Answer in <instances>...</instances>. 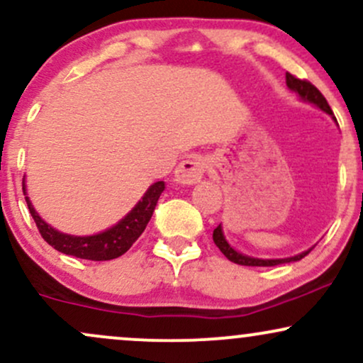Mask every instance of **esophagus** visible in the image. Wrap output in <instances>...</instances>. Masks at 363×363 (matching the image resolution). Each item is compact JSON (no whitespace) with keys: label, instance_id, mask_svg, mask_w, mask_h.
<instances>
[{"label":"esophagus","instance_id":"34e87169","mask_svg":"<svg viewBox=\"0 0 363 363\" xmlns=\"http://www.w3.org/2000/svg\"><path fill=\"white\" fill-rule=\"evenodd\" d=\"M206 169H208V164L203 157L199 155L187 157L186 160H182L181 164L177 165L176 174H174V181L182 186H193L196 182L201 181V177L205 176Z\"/></svg>","mask_w":363,"mask_h":363}]
</instances>
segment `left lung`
<instances>
[{
	"label": "left lung",
	"instance_id": "8db88e82",
	"mask_svg": "<svg viewBox=\"0 0 363 363\" xmlns=\"http://www.w3.org/2000/svg\"><path fill=\"white\" fill-rule=\"evenodd\" d=\"M286 86H289V89L294 91V94H297L301 101L307 102V104H312V106H315V107H319L320 111H324L328 116H331V119L335 121L336 124H338V121H336L335 114H333L331 107H329L328 101L324 99V95L320 94V91L315 89L314 85H312V83H309L307 80H298V78H295L294 74L286 73ZM213 240H215L216 247H218L220 251L223 252V256L227 257L228 261L235 262V264H242V266H278V264H285V262L301 261L302 257H306L307 254L312 251V247H311V249H307V251L297 254V256L281 257V259H261V257L247 256V254L235 251V249L227 242V239H225V235H223L222 223H220L218 227H216L213 230Z\"/></svg>",
	"mask_w": 363,
	"mask_h": 363
}]
</instances>
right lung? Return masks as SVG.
I'll return each instance as SVG.
<instances>
[{"mask_svg": "<svg viewBox=\"0 0 363 363\" xmlns=\"http://www.w3.org/2000/svg\"><path fill=\"white\" fill-rule=\"evenodd\" d=\"M22 186L28 211H30L32 218H34L37 228H39L40 235H43L45 242L62 254L89 261H109L123 256L136 242V239L143 234L150 218H152L153 210H155L158 198H160V194L165 189L164 181L153 182L147 189V193L141 196V199L136 203L135 208L124 218H121L118 223L107 228V230L99 232V234L94 235H69L65 234V232L56 230V228L40 218V215L37 213L34 205H32L30 198L27 196L25 176Z\"/></svg>", "mask_w": 363, "mask_h": 363, "instance_id": "1", "label": "right lung"}]
</instances>
